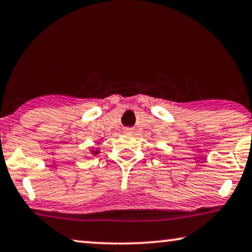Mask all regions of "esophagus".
Instances as JSON below:
<instances>
[{
    "mask_svg": "<svg viewBox=\"0 0 252 252\" xmlns=\"http://www.w3.org/2000/svg\"><path fill=\"white\" fill-rule=\"evenodd\" d=\"M124 132H125L126 134H128V135H132L134 133V130L132 128H126L125 130H124Z\"/></svg>",
    "mask_w": 252,
    "mask_h": 252,
    "instance_id": "esophagus-1",
    "label": "esophagus"
}]
</instances>
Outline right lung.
<instances>
[{
    "label": "right lung",
    "instance_id": "1",
    "mask_svg": "<svg viewBox=\"0 0 252 252\" xmlns=\"http://www.w3.org/2000/svg\"><path fill=\"white\" fill-rule=\"evenodd\" d=\"M91 153H92L93 156L99 155V153H100V149H99V148H95V149L92 148V149H91Z\"/></svg>",
    "mask_w": 252,
    "mask_h": 252
}]
</instances>
